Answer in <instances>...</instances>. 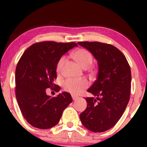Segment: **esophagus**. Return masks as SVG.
<instances>
[{"label":"esophagus","instance_id":"34e87169","mask_svg":"<svg viewBox=\"0 0 147 147\" xmlns=\"http://www.w3.org/2000/svg\"><path fill=\"white\" fill-rule=\"evenodd\" d=\"M72 99H73V101H76L77 99H78V97H76V96H74V95H72Z\"/></svg>","mask_w":147,"mask_h":147}]
</instances>
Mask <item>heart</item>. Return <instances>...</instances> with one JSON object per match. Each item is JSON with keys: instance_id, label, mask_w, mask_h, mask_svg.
<instances>
[{"instance_id": "obj_1", "label": "heart", "mask_w": 147, "mask_h": 147, "mask_svg": "<svg viewBox=\"0 0 147 147\" xmlns=\"http://www.w3.org/2000/svg\"><path fill=\"white\" fill-rule=\"evenodd\" d=\"M72 57L79 66L83 69H86L90 66L92 63V56L90 52L84 49H78L72 52ZM65 62V58L62 57L57 65V72L60 73ZM88 83L86 80H77L70 79L65 81L63 84L64 90L68 91L72 95H79L86 88Z\"/></svg>"}]
</instances>
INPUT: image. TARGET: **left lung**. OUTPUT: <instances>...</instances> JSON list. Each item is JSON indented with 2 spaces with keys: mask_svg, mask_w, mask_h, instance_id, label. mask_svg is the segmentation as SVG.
<instances>
[{
  "mask_svg": "<svg viewBox=\"0 0 147 147\" xmlns=\"http://www.w3.org/2000/svg\"><path fill=\"white\" fill-rule=\"evenodd\" d=\"M97 61V79L87 91V107L79 115L82 124L95 133L115 125L125 111L131 90V68L125 56L117 48L99 42H79Z\"/></svg>",
  "mask_w": 147,
  "mask_h": 147,
  "instance_id": "8db88e82",
  "label": "left lung"
}]
</instances>
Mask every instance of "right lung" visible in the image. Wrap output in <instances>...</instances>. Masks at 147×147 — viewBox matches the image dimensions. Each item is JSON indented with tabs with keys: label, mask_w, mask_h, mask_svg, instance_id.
<instances>
[{
	"label": "right lung",
	"mask_w": 147,
	"mask_h": 147,
	"mask_svg": "<svg viewBox=\"0 0 147 147\" xmlns=\"http://www.w3.org/2000/svg\"><path fill=\"white\" fill-rule=\"evenodd\" d=\"M77 46L76 43L44 41L32 45L23 54L15 72L16 97L27 122L34 127L48 129L59 122L64 109L72 102L70 93L62 92L52 97L46 94L54 84L57 65L61 56Z\"/></svg>",
	"instance_id": "add662e5"
}]
</instances>
